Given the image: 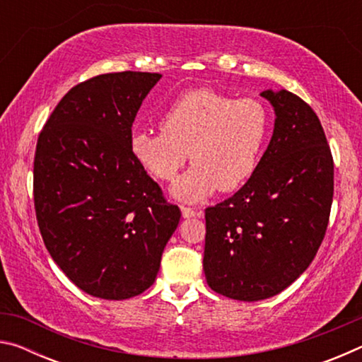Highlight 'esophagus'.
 Segmentation results:
<instances>
[{
  "instance_id": "34e87169",
  "label": "esophagus",
  "mask_w": 362,
  "mask_h": 362,
  "mask_svg": "<svg viewBox=\"0 0 362 362\" xmlns=\"http://www.w3.org/2000/svg\"><path fill=\"white\" fill-rule=\"evenodd\" d=\"M182 216L185 218H189V217H201L203 216V211H194L193 207H188V206H182Z\"/></svg>"
}]
</instances>
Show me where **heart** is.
<instances>
[{
    "mask_svg": "<svg viewBox=\"0 0 362 362\" xmlns=\"http://www.w3.org/2000/svg\"><path fill=\"white\" fill-rule=\"evenodd\" d=\"M269 124L260 100L194 89L166 108L159 118L161 131H134L129 148L139 166L161 182L175 179L189 151L193 168L175 183L174 194L199 201L217 188L235 192L255 174Z\"/></svg>",
    "mask_w": 362,
    "mask_h": 362,
    "instance_id": "obj_1",
    "label": "heart"
}]
</instances>
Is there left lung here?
I'll return each mask as SVG.
<instances>
[{
    "instance_id": "obj_1",
    "label": "left lung",
    "mask_w": 362,
    "mask_h": 362,
    "mask_svg": "<svg viewBox=\"0 0 362 362\" xmlns=\"http://www.w3.org/2000/svg\"><path fill=\"white\" fill-rule=\"evenodd\" d=\"M276 119L255 174L206 209L203 268L212 291L257 302L302 274L326 235L334 159L308 103L289 90H263Z\"/></svg>"
}]
</instances>
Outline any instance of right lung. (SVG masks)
I'll return each mask as SVG.
<instances>
[{"mask_svg":"<svg viewBox=\"0 0 362 362\" xmlns=\"http://www.w3.org/2000/svg\"><path fill=\"white\" fill-rule=\"evenodd\" d=\"M161 75L121 71L76 84L36 142L33 199L49 254L73 284L105 300L155 283L180 220L134 159L132 122Z\"/></svg>","mask_w":362,"mask_h":362,"instance_id":"add662e5","label":"right lung"}]
</instances>
